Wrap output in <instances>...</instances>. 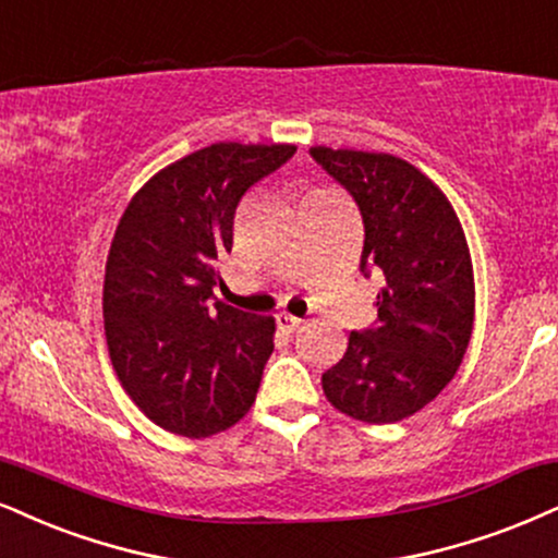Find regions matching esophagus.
<instances>
[{"label": "esophagus", "instance_id": "esophagus-1", "mask_svg": "<svg viewBox=\"0 0 558 558\" xmlns=\"http://www.w3.org/2000/svg\"><path fill=\"white\" fill-rule=\"evenodd\" d=\"M277 326L281 328V331L294 333V331H300V328H302V320L294 318V315H290V313H279L277 315Z\"/></svg>", "mask_w": 558, "mask_h": 558}]
</instances>
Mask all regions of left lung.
Wrapping results in <instances>:
<instances>
[{"instance_id": "8db88e82", "label": "left lung", "mask_w": 558, "mask_h": 558, "mask_svg": "<svg viewBox=\"0 0 558 558\" xmlns=\"http://www.w3.org/2000/svg\"><path fill=\"white\" fill-rule=\"evenodd\" d=\"M311 155L354 196L362 271L385 279L377 323L349 333L323 393L360 422H401L435 401L469 349L476 287L463 225L442 189L401 157L323 144Z\"/></svg>"}]
</instances>
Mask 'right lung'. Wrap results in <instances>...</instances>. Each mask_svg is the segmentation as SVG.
Segmentation results:
<instances>
[{
    "label": "right lung",
    "instance_id": "add662e5",
    "mask_svg": "<svg viewBox=\"0 0 558 558\" xmlns=\"http://www.w3.org/2000/svg\"><path fill=\"white\" fill-rule=\"evenodd\" d=\"M294 149H196L149 178L116 227L102 284L108 354L142 414L173 435H217L256 401L277 323L225 305L215 287L240 198Z\"/></svg>",
    "mask_w": 558,
    "mask_h": 558
}]
</instances>
